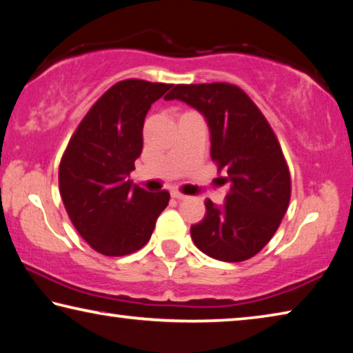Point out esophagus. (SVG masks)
Listing matches in <instances>:
<instances>
[{
    "mask_svg": "<svg viewBox=\"0 0 353 353\" xmlns=\"http://www.w3.org/2000/svg\"><path fill=\"white\" fill-rule=\"evenodd\" d=\"M171 196H172V198H174V199H179V201H181V199H187V198H188L187 194L181 193V191H172Z\"/></svg>",
    "mask_w": 353,
    "mask_h": 353,
    "instance_id": "esophagus-1",
    "label": "esophagus"
}]
</instances>
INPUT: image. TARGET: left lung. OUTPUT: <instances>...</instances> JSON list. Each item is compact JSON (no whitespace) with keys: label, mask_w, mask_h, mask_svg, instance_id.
<instances>
[{"label":"left lung","mask_w":353,"mask_h":353,"mask_svg":"<svg viewBox=\"0 0 353 353\" xmlns=\"http://www.w3.org/2000/svg\"><path fill=\"white\" fill-rule=\"evenodd\" d=\"M166 101L181 99L205 117L212 160L225 185L223 207L205 201L207 214L191 225L196 248L221 261L252 259L276 234L291 198L290 170L270 123L234 83L176 85Z\"/></svg>","instance_id":"left-lung-1"}]
</instances>
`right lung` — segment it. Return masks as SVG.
Wrapping results in <instances>:
<instances>
[{
  "label": "right lung",
  "mask_w": 353,
  "mask_h": 353,
  "mask_svg": "<svg viewBox=\"0 0 353 353\" xmlns=\"http://www.w3.org/2000/svg\"><path fill=\"white\" fill-rule=\"evenodd\" d=\"M170 83L126 79L110 87L74 130L59 166V190L71 223L97 252L121 256L141 249L170 202L129 176L143 149V124Z\"/></svg>",
  "instance_id": "add662e5"
}]
</instances>
